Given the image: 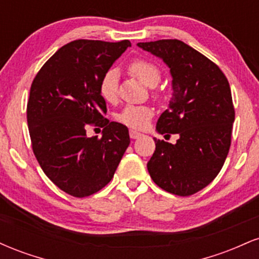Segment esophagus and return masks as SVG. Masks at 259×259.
<instances>
[{
	"mask_svg": "<svg viewBox=\"0 0 259 259\" xmlns=\"http://www.w3.org/2000/svg\"><path fill=\"white\" fill-rule=\"evenodd\" d=\"M129 135H130V138H132V139H139L140 136H142V134L136 132V130H134V129H130Z\"/></svg>",
	"mask_w": 259,
	"mask_h": 259,
	"instance_id": "1",
	"label": "esophagus"
}]
</instances>
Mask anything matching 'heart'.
Wrapping results in <instances>:
<instances>
[{
	"label": "heart",
	"mask_w": 259,
	"mask_h": 259,
	"mask_svg": "<svg viewBox=\"0 0 259 259\" xmlns=\"http://www.w3.org/2000/svg\"><path fill=\"white\" fill-rule=\"evenodd\" d=\"M129 72L148 88H154L160 81V70L156 64L146 59H135L129 64ZM118 78L115 69H109L100 80L99 90L102 99L107 102H115L118 97ZM152 117V111L146 106H126L117 115V119L124 125L132 127L145 126Z\"/></svg>",
	"instance_id": "obj_1"
}]
</instances>
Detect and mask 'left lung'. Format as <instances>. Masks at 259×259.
I'll list each match as a JSON object with an SVG mask.
<instances>
[{
    "label": "left lung",
    "instance_id": "8db88e82",
    "mask_svg": "<svg viewBox=\"0 0 259 259\" xmlns=\"http://www.w3.org/2000/svg\"><path fill=\"white\" fill-rule=\"evenodd\" d=\"M138 46L170 69L173 94L156 130L179 135L174 145L154 139L148 173L170 194L194 195L218 175L230 148L235 111L228 79L218 65L180 40Z\"/></svg>",
    "mask_w": 259,
    "mask_h": 259
}]
</instances>
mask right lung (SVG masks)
Wrapping results in <instances>:
<instances>
[{"mask_svg": "<svg viewBox=\"0 0 259 259\" xmlns=\"http://www.w3.org/2000/svg\"><path fill=\"white\" fill-rule=\"evenodd\" d=\"M129 40H76L61 47L31 84L26 107L32 151L50 180L74 197L100 191L112 180L129 146V130L106 119L100 80ZM104 127L103 138L85 136L86 125Z\"/></svg>", "mask_w": 259, "mask_h": 259, "instance_id": "right-lung-1", "label": "right lung"}]
</instances>
